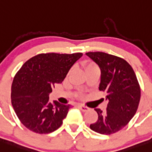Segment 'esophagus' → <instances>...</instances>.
Instances as JSON below:
<instances>
[{
	"instance_id": "1",
	"label": "esophagus",
	"mask_w": 152,
	"mask_h": 152,
	"mask_svg": "<svg viewBox=\"0 0 152 152\" xmlns=\"http://www.w3.org/2000/svg\"><path fill=\"white\" fill-rule=\"evenodd\" d=\"M78 107H79V109H80V110L83 111V112H86V111H88L89 109V107H87V106L83 105H78Z\"/></svg>"
}]
</instances>
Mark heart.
<instances>
[{"instance_id": "1", "label": "heart", "mask_w": 152, "mask_h": 152, "mask_svg": "<svg viewBox=\"0 0 152 152\" xmlns=\"http://www.w3.org/2000/svg\"><path fill=\"white\" fill-rule=\"evenodd\" d=\"M92 66H96V65H95L94 63H86L85 64V69H87V68H89V67H92Z\"/></svg>"}]
</instances>
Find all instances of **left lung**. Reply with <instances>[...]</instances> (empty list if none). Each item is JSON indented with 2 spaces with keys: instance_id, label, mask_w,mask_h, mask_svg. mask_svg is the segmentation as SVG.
<instances>
[{
  "instance_id": "1",
  "label": "left lung",
  "mask_w": 152,
  "mask_h": 152,
  "mask_svg": "<svg viewBox=\"0 0 152 152\" xmlns=\"http://www.w3.org/2000/svg\"><path fill=\"white\" fill-rule=\"evenodd\" d=\"M87 56L101 69L100 91L109 101L105 112L95 109L98 119L90 125L92 131L112 134L120 131L136 113L141 89L132 67L124 59L103 52H89Z\"/></svg>"
}]
</instances>
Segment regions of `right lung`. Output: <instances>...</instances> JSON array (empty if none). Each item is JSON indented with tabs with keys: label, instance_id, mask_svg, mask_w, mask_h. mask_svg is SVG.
Wrapping results in <instances>:
<instances>
[{
	"label": "right lung",
	"instance_id": "add662e5",
	"mask_svg": "<svg viewBox=\"0 0 152 152\" xmlns=\"http://www.w3.org/2000/svg\"><path fill=\"white\" fill-rule=\"evenodd\" d=\"M75 53H40L21 66L11 86V103L21 123L30 131L48 134L61 126L72 105L49 101L55 84L61 83L81 56Z\"/></svg>",
	"mask_w": 152,
	"mask_h": 152
}]
</instances>
